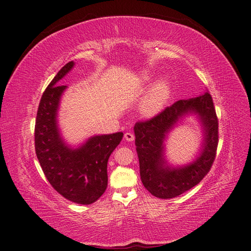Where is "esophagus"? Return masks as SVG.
Masks as SVG:
<instances>
[{
  "instance_id": "obj_1",
  "label": "esophagus",
  "mask_w": 251,
  "mask_h": 251,
  "mask_svg": "<svg viewBox=\"0 0 251 251\" xmlns=\"http://www.w3.org/2000/svg\"><path fill=\"white\" fill-rule=\"evenodd\" d=\"M134 138H135V136H134L133 134L130 133V132H127V133L125 134V139L127 140V142H133Z\"/></svg>"
}]
</instances>
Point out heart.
I'll use <instances>...</instances> for the list:
<instances>
[{
    "instance_id": "1",
    "label": "heart",
    "mask_w": 251,
    "mask_h": 251,
    "mask_svg": "<svg viewBox=\"0 0 251 251\" xmlns=\"http://www.w3.org/2000/svg\"><path fill=\"white\" fill-rule=\"evenodd\" d=\"M144 81L148 82L151 79L149 73H145ZM172 94V86L170 82L166 77H162L156 81L147 95L144 97L143 101L140 102V113L147 117H151L160 113L169 99Z\"/></svg>"
}]
</instances>
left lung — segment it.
Listing matches in <instances>:
<instances>
[{"instance_id": "obj_1", "label": "left lung", "mask_w": 251, "mask_h": 251, "mask_svg": "<svg viewBox=\"0 0 251 251\" xmlns=\"http://www.w3.org/2000/svg\"><path fill=\"white\" fill-rule=\"evenodd\" d=\"M195 114L203 127V140L197 157L188 164L174 167L166 160L164 140L186 115ZM140 179L144 186L161 199L175 198L202 180L215 160L218 120L211 95L179 100L147 121L134 126Z\"/></svg>"}]
</instances>
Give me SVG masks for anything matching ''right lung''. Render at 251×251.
<instances>
[{"label": "right lung", "mask_w": 251, "mask_h": 251, "mask_svg": "<svg viewBox=\"0 0 251 251\" xmlns=\"http://www.w3.org/2000/svg\"><path fill=\"white\" fill-rule=\"evenodd\" d=\"M69 62L54 76L39 103L35 125V150L46 178L63 197L78 204H90L107 187V162L124 133L89 137L73 148L58 126V109L65 85L59 81L75 67Z\"/></svg>", "instance_id": "1"}]
</instances>
